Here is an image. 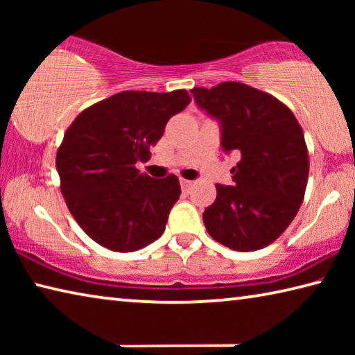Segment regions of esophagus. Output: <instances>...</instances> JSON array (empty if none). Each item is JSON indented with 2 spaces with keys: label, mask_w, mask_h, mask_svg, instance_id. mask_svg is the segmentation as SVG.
Here are the masks:
<instances>
[{
  "label": "esophagus",
  "mask_w": 355,
  "mask_h": 355,
  "mask_svg": "<svg viewBox=\"0 0 355 355\" xmlns=\"http://www.w3.org/2000/svg\"><path fill=\"white\" fill-rule=\"evenodd\" d=\"M180 184H182V188L184 191H188L192 186V182H189V180H186V178H180Z\"/></svg>",
  "instance_id": "34e87169"
}]
</instances>
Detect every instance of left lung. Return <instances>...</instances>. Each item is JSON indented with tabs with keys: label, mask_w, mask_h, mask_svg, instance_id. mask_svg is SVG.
<instances>
[{
	"label": "left lung",
	"mask_w": 355,
	"mask_h": 355,
	"mask_svg": "<svg viewBox=\"0 0 355 355\" xmlns=\"http://www.w3.org/2000/svg\"><path fill=\"white\" fill-rule=\"evenodd\" d=\"M196 103L220 120L222 148L235 152L233 186L216 184L203 213L209 236L233 250L274 243L297 214L309 180L304 131L290 107L248 84L194 87Z\"/></svg>",
	"instance_id": "1"
}]
</instances>
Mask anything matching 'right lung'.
Here are the masks:
<instances>
[{
	"label": "right lung",
	"instance_id": "right-lung-1",
	"mask_svg": "<svg viewBox=\"0 0 355 355\" xmlns=\"http://www.w3.org/2000/svg\"><path fill=\"white\" fill-rule=\"evenodd\" d=\"M191 103L188 91H125L76 116L56 153L61 192L87 236L114 252H135L163 235L180 182L136 169L172 116Z\"/></svg>",
	"mask_w": 355,
	"mask_h": 355
}]
</instances>
